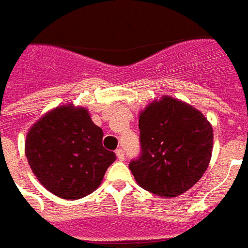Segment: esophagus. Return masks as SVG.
<instances>
[{
  "label": "esophagus",
  "mask_w": 248,
  "mask_h": 248,
  "mask_svg": "<svg viewBox=\"0 0 248 248\" xmlns=\"http://www.w3.org/2000/svg\"><path fill=\"white\" fill-rule=\"evenodd\" d=\"M116 155H117L118 160H124V158H126V156H124V152L122 149H117V150H116Z\"/></svg>",
  "instance_id": "34e87169"
}]
</instances>
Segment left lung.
Wrapping results in <instances>:
<instances>
[{
  "label": "left lung",
  "instance_id": "8db88e82",
  "mask_svg": "<svg viewBox=\"0 0 248 248\" xmlns=\"http://www.w3.org/2000/svg\"><path fill=\"white\" fill-rule=\"evenodd\" d=\"M139 128L141 153L128 166L139 186L158 196L176 197L202 177L214 136L200 110L163 96L140 113Z\"/></svg>",
  "mask_w": 248,
  "mask_h": 248
}]
</instances>
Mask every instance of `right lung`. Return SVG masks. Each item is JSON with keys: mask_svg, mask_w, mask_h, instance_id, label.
<instances>
[{"mask_svg": "<svg viewBox=\"0 0 248 248\" xmlns=\"http://www.w3.org/2000/svg\"><path fill=\"white\" fill-rule=\"evenodd\" d=\"M102 140L103 131L88 109L66 104L33 124L26 135L25 155L44 188L66 200H78L99 187L116 160Z\"/></svg>", "mask_w": 248, "mask_h": 248, "instance_id": "obj_1", "label": "right lung"}]
</instances>
